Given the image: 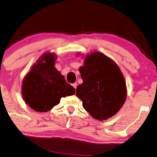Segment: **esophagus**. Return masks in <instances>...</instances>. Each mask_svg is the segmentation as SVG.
Here are the masks:
<instances>
[{"instance_id":"obj_1","label":"esophagus","mask_w":157,"mask_h":157,"mask_svg":"<svg viewBox=\"0 0 157 157\" xmlns=\"http://www.w3.org/2000/svg\"><path fill=\"white\" fill-rule=\"evenodd\" d=\"M72 86H73V87L74 88H76V87H77V83H73L72 84Z\"/></svg>"}]
</instances>
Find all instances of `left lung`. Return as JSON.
I'll list each match as a JSON object with an SVG mask.
<instances>
[{"instance_id":"1","label":"left lung","mask_w":157,"mask_h":157,"mask_svg":"<svg viewBox=\"0 0 157 157\" xmlns=\"http://www.w3.org/2000/svg\"><path fill=\"white\" fill-rule=\"evenodd\" d=\"M78 70L83 83L77 87L76 96L83 102L86 111L99 121L117 114L127 98L126 81L117 63L95 51L86 55L83 66Z\"/></svg>"}]
</instances>
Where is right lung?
Segmentation results:
<instances>
[{"label": "right lung", "instance_id": "1", "mask_svg": "<svg viewBox=\"0 0 157 157\" xmlns=\"http://www.w3.org/2000/svg\"><path fill=\"white\" fill-rule=\"evenodd\" d=\"M53 52H45L31 67L21 83V95L26 105L39 112H46L58 105L61 98L75 94L73 86L67 83L55 68Z\"/></svg>", "mask_w": 157, "mask_h": 157}]
</instances>
